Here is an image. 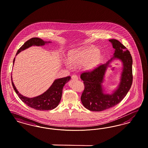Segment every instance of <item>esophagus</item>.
Listing matches in <instances>:
<instances>
[{
	"instance_id": "esophagus-1",
	"label": "esophagus",
	"mask_w": 148,
	"mask_h": 148,
	"mask_svg": "<svg viewBox=\"0 0 148 148\" xmlns=\"http://www.w3.org/2000/svg\"><path fill=\"white\" fill-rule=\"evenodd\" d=\"M71 78L72 80H78V77L76 75H72Z\"/></svg>"
}]
</instances>
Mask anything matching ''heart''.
Masks as SVG:
<instances>
[{"label": "heart", "mask_w": 148, "mask_h": 148, "mask_svg": "<svg viewBox=\"0 0 148 148\" xmlns=\"http://www.w3.org/2000/svg\"><path fill=\"white\" fill-rule=\"evenodd\" d=\"M102 59V54L95 48L88 47L71 50L68 55L66 65L69 67L81 65L86 71L92 70L98 66Z\"/></svg>", "instance_id": "heart-1"}]
</instances>
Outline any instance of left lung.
<instances>
[{
    "mask_svg": "<svg viewBox=\"0 0 148 148\" xmlns=\"http://www.w3.org/2000/svg\"><path fill=\"white\" fill-rule=\"evenodd\" d=\"M115 49L114 56L106 64L100 65L91 71L84 72L81 75L84 89L81 97L83 106L92 111L108 109L117 104L126 97L131 87L133 81L132 58L129 50L116 39H110ZM115 58L123 64V70L119 87L112 94H104L101 83L109 62Z\"/></svg>",
    "mask_w": 148,
    "mask_h": 148,
    "instance_id": "obj_1",
    "label": "left lung"
}]
</instances>
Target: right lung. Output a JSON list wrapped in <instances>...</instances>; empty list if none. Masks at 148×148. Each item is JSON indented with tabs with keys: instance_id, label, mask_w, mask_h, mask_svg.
<instances>
[{
	"instance_id": "add662e5",
	"label": "right lung",
	"mask_w": 148,
	"mask_h": 148,
	"mask_svg": "<svg viewBox=\"0 0 148 148\" xmlns=\"http://www.w3.org/2000/svg\"><path fill=\"white\" fill-rule=\"evenodd\" d=\"M50 43V42H45L42 39L39 38L30 39L23 44L22 47H21V48L17 50L16 55L22 50L26 49L32 45L42 46L45 45V43ZM15 59V58L13 61V64H14ZM11 77L12 87L20 99L28 106L40 111L51 110L55 109L58 106L61 99L63 87L66 83L71 79L70 76L56 79L46 92L36 97L29 98L24 97L19 93L12 82V77Z\"/></svg>"
}]
</instances>
